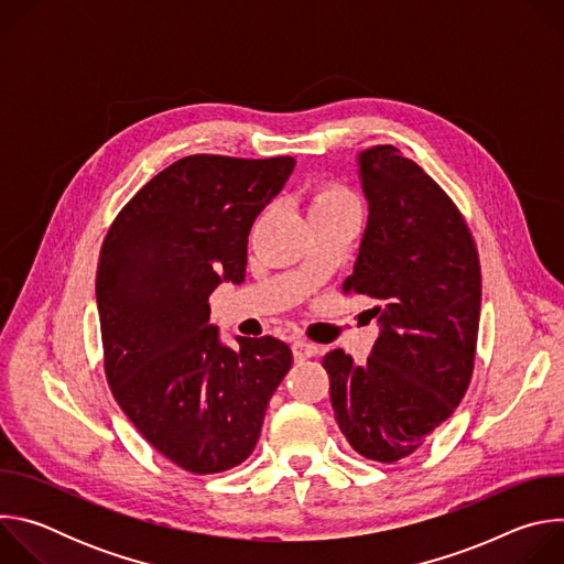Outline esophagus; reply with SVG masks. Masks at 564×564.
Returning a JSON list of instances; mask_svg holds the SVG:
<instances>
[{
  "instance_id": "esophagus-1",
  "label": "esophagus",
  "mask_w": 564,
  "mask_h": 564,
  "mask_svg": "<svg viewBox=\"0 0 564 564\" xmlns=\"http://www.w3.org/2000/svg\"><path fill=\"white\" fill-rule=\"evenodd\" d=\"M292 352H294V359H296V361H303V359H310V357L318 355V346H314V344H310V341H305V339H296V341L292 344Z\"/></svg>"
}]
</instances>
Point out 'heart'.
I'll return each mask as SVG.
<instances>
[{
    "instance_id": "1",
    "label": "heart",
    "mask_w": 564,
    "mask_h": 564,
    "mask_svg": "<svg viewBox=\"0 0 564 564\" xmlns=\"http://www.w3.org/2000/svg\"><path fill=\"white\" fill-rule=\"evenodd\" d=\"M357 209L355 194L335 181H324L312 187L310 192V216L316 214H333V212H346Z\"/></svg>"
}]
</instances>
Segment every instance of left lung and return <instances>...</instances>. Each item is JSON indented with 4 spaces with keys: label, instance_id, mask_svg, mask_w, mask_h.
Masks as SVG:
<instances>
[{
    "label": "left lung",
    "instance_id": "1",
    "mask_svg": "<svg viewBox=\"0 0 564 564\" xmlns=\"http://www.w3.org/2000/svg\"><path fill=\"white\" fill-rule=\"evenodd\" d=\"M368 227L344 294L377 301L381 335L364 366L324 357L335 420L366 459L413 455L462 401L473 366L481 272L451 196L392 144L359 155Z\"/></svg>",
    "mask_w": 564,
    "mask_h": 564
}]
</instances>
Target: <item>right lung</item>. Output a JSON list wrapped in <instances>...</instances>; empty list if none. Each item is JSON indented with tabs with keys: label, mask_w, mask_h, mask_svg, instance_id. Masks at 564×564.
<instances>
[{
	"label": "right lung",
	"mask_w": 564,
	"mask_h": 564,
	"mask_svg": "<svg viewBox=\"0 0 564 564\" xmlns=\"http://www.w3.org/2000/svg\"><path fill=\"white\" fill-rule=\"evenodd\" d=\"M292 170V155L181 158L105 236L96 294L109 388L140 435L196 475L252 455L292 366L270 335L220 346L207 303L220 281L246 279L250 229Z\"/></svg>",
	"instance_id": "right-lung-1"
}]
</instances>
